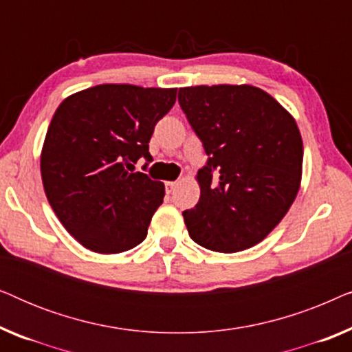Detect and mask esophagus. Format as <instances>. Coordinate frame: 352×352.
I'll return each instance as SVG.
<instances>
[{
  "mask_svg": "<svg viewBox=\"0 0 352 352\" xmlns=\"http://www.w3.org/2000/svg\"><path fill=\"white\" fill-rule=\"evenodd\" d=\"M179 184V181H168L166 182V192L168 194H171V192H175V189H176V186Z\"/></svg>",
  "mask_w": 352,
  "mask_h": 352,
  "instance_id": "1",
  "label": "esophagus"
}]
</instances>
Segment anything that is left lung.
I'll list each match as a JSON object with an SVG mask.
<instances>
[{
  "label": "left lung",
  "instance_id": "8db88e82",
  "mask_svg": "<svg viewBox=\"0 0 352 352\" xmlns=\"http://www.w3.org/2000/svg\"><path fill=\"white\" fill-rule=\"evenodd\" d=\"M177 99L208 155L195 176L199 204L182 211L189 235L219 253L253 247L300 190L302 139L295 118L252 85L186 86Z\"/></svg>",
  "mask_w": 352,
  "mask_h": 352
}]
</instances>
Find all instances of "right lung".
<instances>
[{"label": "right lung", "instance_id": "add662e5", "mask_svg": "<svg viewBox=\"0 0 352 352\" xmlns=\"http://www.w3.org/2000/svg\"><path fill=\"white\" fill-rule=\"evenodd\" d=\"M176 88L98 85L62 100L43 142L45 194L62 226L94 253L131 250L147 235L165 184L134 171Z\"/></svg>", "mask_w": 352, "mask_h": 352}]
</instances>
